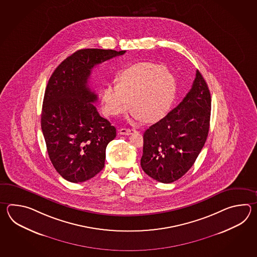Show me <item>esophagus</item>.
Returning a JSON list of instances; mask_svg holds the SVG:
<instances>
[{"mask_svg":"<svg viewBox=\"0 0 257 257\" xmlns=\"http://www.w3.org/2000/svg\"><path fill=\"white\" fill-rule=\"evenodd\" d=\"M119 134L120 135H131L132 133H134V132H136V130H133V128H126V127H124V128H120L119 131Z\"/></svg>","mask_w":257,"mask_h":257,"instance_id":"34e87169","label":"esophagus"}]
</instances>
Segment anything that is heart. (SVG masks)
<instances>
[{
    "mask_svg": "<svg viewBox=\"0 0 257 257\" xmlns=\"http://www.w3.org/2000/svg\"><path fill=\"white\" fill-rule=\"evenodd\" d=\"M176 94V81L163 66L143 62L121 72L118 83H110L102 93L104 112L123 115L132 107L135 117L153 122L169 112Z\"/></svg>",
    "mask_w": 257,
    "mask_h": 257,
    "instance_id": "1",
    "label": "heart"
}]
</instances>
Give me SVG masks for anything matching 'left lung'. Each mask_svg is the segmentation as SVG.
I'll return each instance as SVG.
<instances>
[{
    "label": "left lung",
    "instance_id": "1",
    "mask_svg": "<svg viewBox=\"0 0 257 257\" xmlns=\"http://www.w3.org/2000/svg\"><path fill=\"white\" fill-rule=\"evenodd\" d=\"M210 111L208 84L197 71L192 88L180 104L144 132L142 170L164 184L181 178L206 142Z\"/></svg>",
    "mask_w": 257,
    "mask_h": 257
}]
</instances>
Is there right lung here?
<instances>
[{
    "mask_svg": "<svg viewBox=\"0 0 257 257\" xmlns=\"http://www.w3.org/2000/svg\"><path fill=\"white\" fill-rule=\"evenodd\" d=\"M126 50H77L56 68L44 95L41 128L49 159L65 180L81 183L104 166L105 149L116 135L115 127L99 115L97 95L88 79L95 65Z\"/></svg>",
    "mask_w": 257,
    "mask_h": 257,
    "instance_id": "add662e5",
    "label": "right lung"
}]
</instances>
